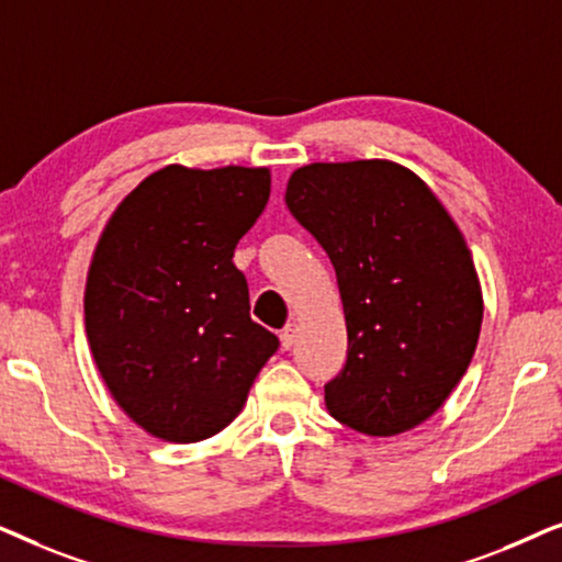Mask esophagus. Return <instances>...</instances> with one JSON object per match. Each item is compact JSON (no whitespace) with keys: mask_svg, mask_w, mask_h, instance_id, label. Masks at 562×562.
Returning a JSON list of instances; mask_svg holds the SVG:
<instances>
[{"mask_svg":"<svg viewBox=\"0 0 562 562\" xmlns=\"http://www.w3.org/2000/svg\"><path fill=\"white\" fill-rule=\"evenodd\" d=\"M281 348L283 350H291L294 348V342H296V325H286L281 329Z\"/></svg>","mask_w":562,"mask_h":562,"instance_id":"esophagus-1","label":"esophagus"}]
</instances>
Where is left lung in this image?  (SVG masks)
I'll return each mask as SVG.
<instances>
[{"instance_id": "8db88e82", "label": "left lung", "mask_w": 562, "mask_h": 562, "mask_svg": "<svg viewBox=\"0 0 562 562\" xmlns=\"http://www.w3.org/2000/svg\"><path fill=\"white\" fill-rule=\"evenodd\" d=\"M286 206L333 260L348 360L329 414L371 437L422 425L479 345L483 296L465 237L425 181L391 160L296 168Z\"/></svg>"}]
</instances>
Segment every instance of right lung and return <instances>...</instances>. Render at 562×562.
<instances>
[{
    "label": "right lung",
    "mask_w": 562,
    "mask_h": 562,
    "mask_svg": "<svg viewBox=\"0 0 562 562\" xmlns=\"http://www.w3.org/2000/svg\"><path fill=\"white\" fill-rule=\"evenodd\" d=\"M271 196L268 168L166 166L106 222L89 266L91 356L114 402L166 442H199L240 414L279 350L250 319L233 263Z\"/></svg>",
    "instance_id": "obj_1"
}]
</instances>
